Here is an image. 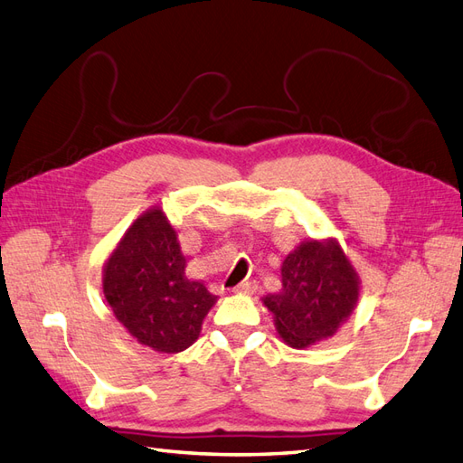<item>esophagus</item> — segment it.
<instances>
[{"label":"esophagus","mask_w":463,"mask_h":463,"mask_svg":"<svg viewBox=\"0 0 463 463\" xmlns=\"http://www.w3.org/2000/svg\"><path fill=\"white\" fill-rule=\"evenodd\" d=\"M233 292L235 294H255L257 292V282H241V284H237L235 288H233Z\"/></svg>","instance_id":"esophagus-1"}]
</instances>
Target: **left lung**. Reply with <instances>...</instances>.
Returning <instances> with one entry per match:
<instances>
[{"label":"left lung","mask_w":463,"mask_h":463,"mask_svg":"<svg viewBox=\"0 0 463 463\" xmlns=\"http://www.w3.org/2000/svg\"><path fill=\"white\" fill-rule=\"evenodd\" d=\"M280 277L282 290L262 298V306L292 348L329 339L358 304V272L333 237L299 243L282 260Z\"/></svg>","instance_id":"left-lung-1"}]
</instances>
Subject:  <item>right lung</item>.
Here are the masks:
<instances>
[{
  "label": "right lung",
  "instance_id": "add662e5",
  "mask_svg": "<svg viewBox=\"0 0 463 463\" xmlns=\"http://www.w3.org/2000/svg\"><path fill=\"white\" fill-rule=\"evenodd\" d=\"M177 232L159 206L134 220L103 267V294L112 314L136 341L175 354L201 335L218 296L186 279Z\"/></svg>",
  "mask_w": 463,
  "mask_h": 463
}]
</instances>
